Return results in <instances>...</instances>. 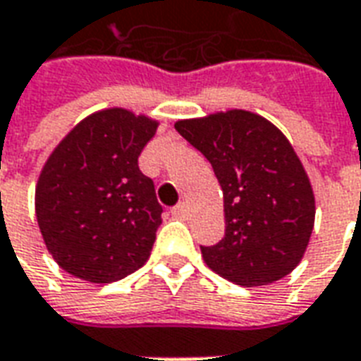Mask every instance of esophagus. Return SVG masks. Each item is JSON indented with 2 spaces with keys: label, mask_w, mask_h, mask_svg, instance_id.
<instances>
[{
  "label": "esophagus",
  "mask_w": 361,
  "mask_h": 361,
  "mask_svg": "<svg viewBox=\"0 0 361 361\" xmlns=\"http://www.w3.org/2000/svg\"><path fill=\"white\" fill-rule=\"evenodd\" d=\"M171 213H173L175 217H186V213H188V207H186V204H184V202H180V204H177V206L171 209Z\"/></svg>",
  "instance_id": "obj_1"
}]
</instances>
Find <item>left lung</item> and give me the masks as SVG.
<instances>
[{
  "instance_id": "left-lung-1",
  "label": "left lung",
  "mask_w": 361,
  "mask_h": 361,
  "mask_svg": "<svg viewBox=\"0 0 361 361\" xmlns=\"http://www.w3.org/2000/svg\"><path fill=\"white\" fill-rule=\"evenodd\" d=\"M177 133L212 163L225 200V236L200 246L207 267L240 286L288 275L314 231L312 184L290 142L256 113L178 121Z\"/></svg>"
}]
</instances>
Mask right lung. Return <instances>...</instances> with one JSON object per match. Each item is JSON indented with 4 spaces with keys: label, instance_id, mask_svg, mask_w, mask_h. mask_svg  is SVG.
Here are the masks:
<instances>
[{
    "label": "right lung",
    "instance_id": "add662e5",
    "mask_svg": "<svg viewBox=\"0 0 361 361\" xmlns=\"http://www.w3.org/2000/svg\"><path fill=\"white\" fill-rule=\"evenodd\" d=\"M155 128L113 107L80 121L49 155L36 217L49 254L71 275L113 283L146 264L163 207L138 157Z\"/></svg>",
    "mask_w": 361,
    "mask_h": 361
}]
</instances>
